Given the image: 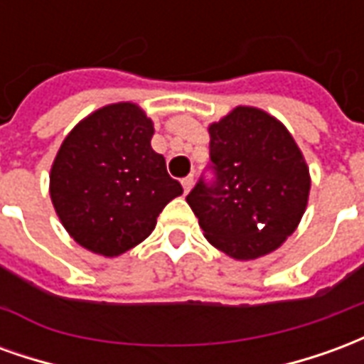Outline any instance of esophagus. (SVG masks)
Segmentation results:
<instances>
[{"instance_id":"1","label":"esophagus","mask_w":364,"mask_h":364,"mask_svg":"<svg viewBox=\"0 0 364 364\" xmlns=\"http://www.w3.org/2000/svg\"><path fill=\"white\" fill-rule=\"evenodd\" d=\"M181 185H183V191H185V195H187V193H189V191L193 189V185H195V177H193V175H189V177H185V179H183V181H181Z\"/></svg>"}]
</instances>
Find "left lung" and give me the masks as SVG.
<instances>
[{
    "mask_svg": "<svg viewBox=\"0 0 364 364\" xmlns=\"http://www.w3.org/2000/svg\"><path fill=\"white\" fill-rule=\"evenodd\" d=\"M214 181L187 195L210 244L237 261L263 257L302 220L310 171L287 127L240 105L208 127Z\"/></svg>",
    "mask_w": 364,
    "mask_h": 364,
    "instance_id": "8db88e82",
    "label": "left lung"
}]
</instances>
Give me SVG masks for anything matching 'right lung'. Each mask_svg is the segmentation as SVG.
<instances>
[{
    "mask_svg": "<svg viewBox=\"0 0 364 364\" xmlns=\"http://www.w3.org/2000/svg\"><path fill=\"white\" fill-rule=\"evenodd\" d=\"M154 122L136 103H112L80 120L50 169V198L74 242L117 257L144 242L164 206L183 193L151 150Z\"/></svg>",
    "mask_w": 364,
    "mask_h": 364,
    "instance_id": "obj_1",
    "label": "right lung"
}]
</instances>
